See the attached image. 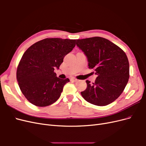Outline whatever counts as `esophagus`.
I'll return each instance as SVG.
<instances>
[{
  "label": "esophagus",
  "instance_id": "1",
  "mask_svg": "<svg viewBox=\"0 0 146 146\" xmlns=\"http://www.w3.org/2000/svg\"><path fill=\"white\" fill-rule=\"evenodd\" d=\"M70 82H78V80L77 79H76V78H70Z\"/></svg>",
  "mask_w": 146,
  "mask_h": 146
}]
</instances>
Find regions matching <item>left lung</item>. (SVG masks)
Returning a JSON list of instances; mask_svg holds the SVG:
<instances>
[{
  "label": "left lung",
  "instance_id": "left-lung-1",
  "mask_svg": "<svg viewBox=\"0 0 146 146\" xmlns=\"http://www.w3.org/2000/svg\"><path fill=\"white\" fill-rule=\"evenodd\" d=\"M76 45L86 56L88 66L98 76L92 84L86 80L81 92L88 102L105 106L117 99L129 78V63L125 53L108 39L92 37L77 39Z\"/></svg>",
  "mask_w": 146,
  "mask_h": 146
}]
</instances>
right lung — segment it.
Here are the masks:
<instances>
[{
    "label": "right lung",
    "mask_w": 146,
    "mask_h": 146,
    "mask_svg": "<svg viewBox=\"0 0 146 146\" xmlns=\"http://www.w3.org/2000/svg\"><path fill=\"white\" fill-rule=\"evenodd\" d=\"M76 39L46 38L25 52L17 69L20 89L31 104L46 107L59 99L69 78L61 79L54 72L64 57L76 46Z\"/></svg>",
    "instance_id": "add662e5"
}]
</instances>
